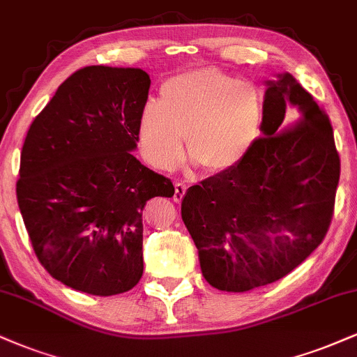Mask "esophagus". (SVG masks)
<instances>
[{
	"label": "esophagus",
	"instance_id": "obj_1",
	"mask_svg": "<svg viewBox=\"0 0 357 357\" xmlns=\"http://www.w3.org/2000/svg\"><path fill=\"white\" fill-rule=\"evenodd\" d=\"M186 195V186L183 183H176L174 184V201L176 203H181V199Z\"/></svg>",
	"mask_w": 357,
	"mask_h": 357
}]
</instances>
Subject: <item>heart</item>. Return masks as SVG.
<instances>
[{
    "label": "heart",
    "instance_id": "heart-1",
    "mask_svg": "<svg viewBox=\"0 0 357 357\" xmlns=\"http://www.w3.org/2000/svg\"><path fill=\"white\" fill-rule=\"evenodd\" d=\"M263 123V101L252 84L216 70H192L171 76L160 101L141 108L137 135L154 167L171 171L184 153L208 173L234 169L251 151Z\"/></svg>",
    "mask_w": 357,
    "mask_h": 357
}]
</instances>
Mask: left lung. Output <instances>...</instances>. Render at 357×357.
I'll return each instance as SVG.
<instances>
[{
	"mask_svg": "<svg viewBox=\"0 0 357 357\" xmlns=\"http://www.w3.org/2000/svg\"><path fill=\"white\" fill-rule=\"evenodd\" d=\"M263 137L241 165L191 186L181 218L213 287L284 278L323 243L341 161L328 114L289 73L266 81Z\"/></svg>",
	"mask_w": 357,
	"mask_h": 357,
	"instance_id": "obj_1",
	"label": "left lung"
}]
</instances>
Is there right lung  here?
<instances>
[{"instance_id": "right-lung-1", "label": "right lung", "mask_w": 357, "mask_h": 357, "mask_svg": "<svg viewBox=\"0 0 357 357\" xmlns=\"http://www.w3.org/2000/svg\"><path fill=\"white\" fill-rule=\"evenodd\" d=\"M149 84L139 68H81L34 118L21 149L16 196L34 252L81 293L114 296L139 282L143 208L174 195L131 153Z\"/></svg>"}]
</instances>
